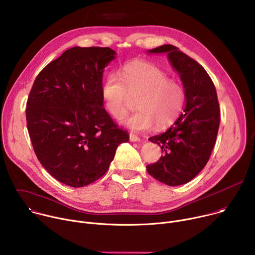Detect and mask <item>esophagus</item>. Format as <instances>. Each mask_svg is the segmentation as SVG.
I'll use <instances>...</instances> for the list:
<instances>
[{"mask_svg": "<svg viewBox=\"0 0 255 255\" xmlns=\"http://www.w3.org/2000/svg\"><path fill=\"white\" fill-rule=\"evenodd\" d=\"M129 138H130V141H132V142H138V141H140V137L137 136V135H135V134H132V133L129 134Z\"/></svg>", "mask_w": 255, "mask_h": 255, "instance_id": "obj_1", "label": "esophagus"}]
</instances>
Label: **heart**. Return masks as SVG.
Segmentation results:
<instances>
[{"label":"heart","mask_w":255,"mask_h":255,"mask_svg":"<svg viewBox=\"0 0 255 255\" xmlns=\"http://www.w3.org/2000/svg\"><path fill=\"white\" fill-rule=\"evenodd\" d=\"M139 110L123 123L134 131L170 126L183 111L185 91L181 84L168 79L164 70L148 62L133 61L119 74L112 72L102 85L105 109L116 120H122L136 98Z\"/></svg>","instance_id":"heart-1"}]
</instances>
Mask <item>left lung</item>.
<instances>
[{"label":"left lung","instance_id":"8db88e82","mask_svg":"<svg viewBox=\"0 0 255 255\" xmlns=\"http://www.w3.org/2000/svg\"><path fill=\"white\" fill-rule=\"evenodd\" d=\"M166 52L185 90L184 112L166 132L149 138L163 153L147 172L168 186L189 183L207 164L220 125V109L213 81L205 68L177 47L166 44L149 50Z\"/></svg>","mask_w":255,"mask_h":255}]
</instances>
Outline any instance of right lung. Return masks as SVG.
I'll return each mask as SVG.
<instances>
[{
	"label": "right lung",
	"mask_w": 255,
	"mask_h": 255,
	"mask_svg": "<svg viewBox=\"0 0 255 255\" xmlns=\"http://www.w3.org/2000/svg\"><path fill=\"white\" fill-rule=\"evenodd\" d=\"M115 54L109 47H72L39 72L30 91L26 121L34 152L69 187L103 176L119 144L129 140L102 98L103 72Z\"/></svg>",
	"instance_id": "1"
}]
</instances>
